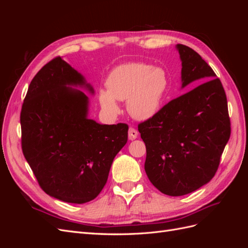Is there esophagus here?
Masks as SVG:
<instances>
[{"mask_svg": "<svg viewBox=\"0 0 248 248\" xmlns=\"http://www.w3.org/2000/svg\"><path fill=\"white\" fill-rule=\"evenodd\" d=\"M138 136H139L138 130L132 128V127H130L129 130H128V138H129V140H136V139L138 138Z\"/></svg>", "mask_w": 248, "mask_h": 248, "instance_id": "esophagus-1", "label": "esophagus"}]
</instances>
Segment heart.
Here are the masks:
<instances>
[{"label": "heart", "mask_w": 248, "mask_h": 248, "mask_svg": "<svg viewBox=\"0 0 248 248\" xmlns=\"http://www.w3.org/2000/svg\"><path fill=\"white\" fill-rule=\"evenodd\" d=\"M170 86L168 73L148 63H130L117 67L107 80V90L99 92L101 108L117 115L116 100H127V109L138 120L152 118L159 110Z\"/></svg>", "instance_id": "b5f03b06"}]
</instances>
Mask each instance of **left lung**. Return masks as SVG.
Masks as SVG:
<instances>
[{
  "label": "left lung",
  "mask_w": 248,
  "mask_h": 248,
  "mask_svg": "<svg viewBox=\"0 0 248 248\" xmlns=\"http://www.w3.org/2000/svg\"><path fill=\"white\" fill-rule=\"evenodd\" d=\"M182 88L204 83L172 99L139 124L147 150L145 170L164 194L180 197L211 180L231 136L227 95L221 81L192 48L177 44Z\"/></svg>",
  "instance_id": "left-lung-1"
}]
</instances>
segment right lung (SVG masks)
I'll list each match as a JSON object with an SVG mask.
<instances>
[{
  "label": "right lung",
  "instance_id": "add662e5",
  "mask_svg": "<svg viewBox=\"0 0 248 248\" xmlns=\"http://www.w3.org/2000/svg\"><path fill=\"white\" fill-rule=\"evenodd\" d=\"M69 86L94 93L61 57L37 72L21 107V149L44 192L84 204L103 189L112 160L127 142L128 125L88 119V97Z\"/></svg>",
  "mask_w": 248,
  "mask_h": 248
}]
</instances>
